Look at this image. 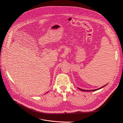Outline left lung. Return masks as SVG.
Segmentation results:
<instances>
[{
  "instance_id": "left-lung-1",
  "label": "left lung",
  "mask_w": 123,
  "mask_h": 123,
  "mask_svg": "<svg viewBox=\"0 0 123 123\" xmlns=\"http://www.w3.org/2000/svg\"><path fill=\"white\" fill-rule=\"evenodd\" d=\"M106 85H105V86H103V87H101V88H99V89H95V90H83V89H80V88H79V89H80V90H81V91H85V92H88V91H96V90H99V89H101V88H102L103 87H104V86H105Z\"/></svg>"
}]
</instances>
